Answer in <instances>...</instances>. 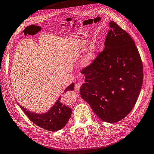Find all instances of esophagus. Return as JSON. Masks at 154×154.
Listing matches in <instances>:
<instances>
[{
	"mask_svg": "<svg viewBox=\"0 0 154 154\" xmlns=\"http://www.w3.org/2000/svg\"><path fill=\"white\" fill-rule=\"evenodd\" d=\"M80 84H79V83H77L75 84V86H74V90L76 91H79V90H80Z\"/></svg>",
	"mask_w": 154,
	"mask_h": 154,
	"instance_id": "esophagus-1",
	"label": "esophagus"
}]
</instances>
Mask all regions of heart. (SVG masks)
Wrapping results in <instances>:
<instances>
[{"mask_svg":"<svg viewBox=\"0 0 154 154\" xmlns=\"http://www.w3.org/2000/svg\"><path fill=\"white\" fill-rule=\"evenodd\" d=\"M96 55V47L94 44L91 43L88 45L86 52L85 53L82 63L84 66H88L92 63Z\"/></svg>","mask_w":154,"mask_h":154,"instance_id":"1","label":"heart"}]
</instances>
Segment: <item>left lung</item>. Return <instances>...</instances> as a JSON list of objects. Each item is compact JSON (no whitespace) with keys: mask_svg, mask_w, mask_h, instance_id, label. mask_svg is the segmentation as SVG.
I'll use <instances>...</instances> for the list:
<instances>
[{"mask_svg":"<svg viewBox=\"0 0 154 154\" xmlns=\"http://www.w3.org/2000/svg\"><path fill=\"white\" fill-rule=\"evenodd\" d=\"M105 48L81 71L85 82L81 97L105 122L115 123L132 109L143 82V66L135 43L114 21L109 22Z\"/></svg>","mask_w":154,"mask_h":154,"instance_id":"left-lung-1","label":"left lung"}]
</instances>
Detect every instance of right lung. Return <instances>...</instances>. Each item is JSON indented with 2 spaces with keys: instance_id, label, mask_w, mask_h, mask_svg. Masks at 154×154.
Segmentation results:
<instances>
[{
  "instance_id": "add662e5",
  "label": "right lung",
  "mask_w": 154,
  "mask_h": 154,
  "mask_svg": "<svg viewBox=\"0 0 154 154\" xmlns=\"http://www.w3.org/2000/svg\"><path fill=\"white\" fill-rule=\"evenodd\" d=\"M74 84L72 83L65 89L64 92L74 90ZM60 97L59 98L54 105L45 114L34 113L18 103V105L33 123L47 131L55 132L63 128L66 125L72 114L71 108L64 105L60 101Z\"/></svg>"
}]
</instances>
